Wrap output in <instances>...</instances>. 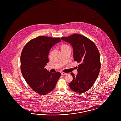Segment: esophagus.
<instances>
[{"label": "esophagus", "instance_id": "34e87169", "mask_svg": "<svg viewBox=\"0 0 121 121\" xmlns=\"http://www.w3.org/2000/svg\"><path fill=\"white\" fill-rule=\"evenodd\" d=\"M61 74H62V75H63V76H64V75H66L67 73H64V72H62V73H61Z\"/></svg>", "mask_w": 121, "mask_h": 121}]
</instances>
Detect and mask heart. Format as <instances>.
Listing matches in <instances>:
<instances>
[{
	"mask_svg": "<svg viewBox=\"0 0 121 121\" xmlns=\"http://www.w3.org/2000/svg\"><path fill=\"white\" fill-rule=\"evenodd\" d=\"M70 48V46L67 44H63L61 46V49H66V48Z\"/></svg>",
	"mask_w": 121,
	"mask_h": 121,
	"instance_id": "heart-1",
	"label": "heart"
}]
</instances>
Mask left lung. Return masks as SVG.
I'll return each instance as SVG.
<instances>
[{"instance_id":"left-lung-1","label":"left lung","mask_w":121,"mask_h":121,"mask_svg":"<svg viewBox=\"0 0 121 121\" xmlns=\"http://www.w3.org/2000/svg\"><path fill=\"white\" fill-rule=\"evenodd\" d=\"M61 39L71 44L74 60L80 63L77 76L71 73L73 79L69 87L77 93L85 92L93 86L100 72V56L98 48L92 41L80 34H74Z\"/></svg>"}]
</instances>
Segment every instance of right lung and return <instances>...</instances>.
Masks as SVG:
<instances>
[{"label":"right lung","mask_w":121,"mask_h":121,"mask_svg":"<svg viewBox=\"0 0 121 121\" xmlns=\"http://www.w3.org/2000/svg\"><path fill=\"white\" fill-rule=\"evenodd\" d=\"M60 42V38L39 36L27 43L21 52L22 74L30 87L39 94L51 92L61 75L59 72L52 73L45 68L50 49Z\"/></svg>","instance_id":"1"}]
</instances>
